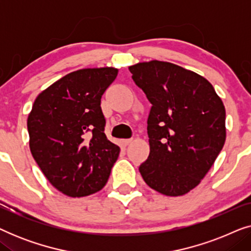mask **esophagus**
Listing matches in <instances>:
<instances>
[{"instance_id":"34e87169","label":"esophagus","mask_w":251,"mask_h":251,"mask_svg":"<svg viewBox=\"0 0 251 251\" xmlns=\"http://www.w3.org/2000/svg\"><path fill=\"white\" fill-rule=\"evenodd\" d=\"M131 142H132V139H122V140H121V143H122L125 146L129 145V144L131 143Z\"/></svg>"}]
</instances>
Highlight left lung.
Instances as JSON below:
<instances>
[{
	"label": "left lung",
	"instance_id": "left-lung-1",
	"mask_svg": "<svg viewBox=\"0 0 251 251\" xmlns=\"http://www.w3.org/2000/svg\"><path fill=\"white\" fill-rule=\"evenodd\" d=\"M129 71L152 104L150 155L139 166L140 175L161 194H186L200 184L224 146V104L207 78L178 65L151 60Z\"/></svg>",
	"mask_w": 251,
	"mask_h": 251
}]
</instances>
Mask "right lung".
<instances>
[{
    "mask_svg": "<svg viewBox=\"0 0 251 251\" xmlns=\"http://www.w3.org/2000/svg\"><path fill=\"white\" fill-rule=\"evenodd\" d=\"M114 67L65 75L37 96L27 119L30 153L54 188L71 198L100 191L120 147L106 137L100 100Z\"/></svg>",
    "mask_w": 251,
    "mask_h": 251,
    "instance_id": "right-lung-1",
    "label": "right lung"
}]
</instances>
